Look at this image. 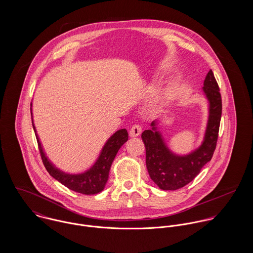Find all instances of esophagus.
Returning a JSON list of instances; mask_svg holds the SVG:
<instances>
[{
  "mask_svg": "<svg viewBox=\"0 0 253 253\" xmlns=\"http://www.w3.org/2000/svg\"><path fill=\"white\" fill-rule=\"evenodd\" d=\"M141 130H142V128H141V126L140 125H138V124H135V125H133L132 126H131V128H130V130H129V135L130 136H138L140 133H141Z\"/></svg>",
  "mask_w": 253,
  "mask_h": 253,
  "instance_id": "esophagus-1",
  "label": "esophagus"
}]
</instances>
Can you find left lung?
Listing matches in <instances>:
<instances>
[{
	"label": "left lung",
	"instance_id": "1",
	"mask_svg": "<svg viewBox=\"0 0 253 253\" xmlns=\"http://www.w3.org/2000/svg\"><path fill=\"white\" fill-rule=\"evenodd\" d=\"M203 89L210 101V119L205 141L198 150L185 157L173 155L165 145L159 131H156L154 122L151 125L152 129L142 132L149 175L162 190L173 191L194 180L213 156L221 121L222 99L212 70L208 73Z\"/></svg>",
	"mask_w": 253,
	"mask_h": 253
}]
</instances>
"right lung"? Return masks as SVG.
I'll list each match as a JSON object with an SVG mask.
<instances>
[{
  "label": "right lung",
  "mask_w": 253,
  "mask_h": 253,
  "mask_svg": "<svg viewBox=\"0 0 253 253\" xmlns=\"http://www.w3.org/2000/svg\"><path fill=\"white\" fill-rule=\"evenodd\" d=\"M32 115V113H31ZM33 128L36 132L35 126H33ZM36 134V133H35ZM37 141L39 146L40 155L42 161V164L47 170V172L57 181H59L61 184L73 190L77 193H81L84 195H94L99 192H101L108 180L109 171L111 165L119 151V149L126 143L128 139V133L126 129L123 128L118 130L116 133H114L108 141L106 142L105 146L102 149V152L95 163V165L87 171L82 174L71 175L66 174L64 172H61L57 169H55L46 159L44 156V153L42 152V148L38 139L36 134Z\"/></svg>",
  "instance_id": "right-lung-1"
}]
</instances>
